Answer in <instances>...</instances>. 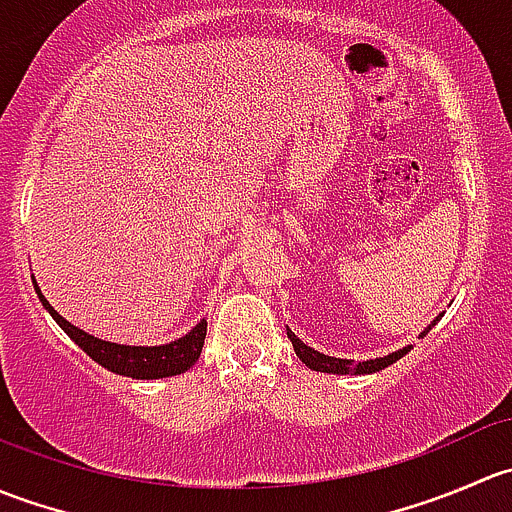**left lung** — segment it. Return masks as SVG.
I'll return each instance as SVG.
<instances>
[{"mask_svg": "<svg viewBox=\"0 0 512 512\" xmlns=\"http://www.w3.org/2000/svg\"><path fill=\"white\" fill-rule=\"evenodd\" d=\"M441 317H443V314H438V317L433 319V322L428 324V327L423 329L418 337H426V334L431 332L433 327H436L438 319H441ZM287 337H289V342H292V347H294V352H297L299 361H302L304 366H309L312 371H324V374H354V376L374 374V371H381V369H386V366L396 364L401 356H406L411 352V349H414V344H409V347L399 349V352H391L386 356H376V359L352 361V359H339V356L322 354V352H317V349L307 347V344H304L299 337H294V332H289V329H287Z\"/></svg>", "mask_w": 512, "mask_h": 512, "instance_id": "8db88e82", "label": "left lung"}]
</instances>
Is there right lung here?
Returning <instances> with one entry per match:
<instances>
[{
  "instance_id": "right-lung-1",
  "label": "right lung",
  "mask_w": 512,
  "mask_h": 512,
  "mask_svg": "<svg viewBox=\"0 0 512 512\" xmlns=\"http://www.w3.org/2000/svg\"><path fill=\"white\" fill-rule=\"evenodd\" d=\"M34 280V277H32ZM34 289L39 294V302L44 304L46 312L54 317V322L84 349L96 364H101L103 369L113 371V374L131 376V379H165V376H178L183 371H188L190 366L198 361L200 352H203L205 334H208V322L200 319L188 334H183L180 339L168 344H156V347H128V344H116L106 342V339H98L94 334L84 332V329L74 327L71 322H66L49 302L41 294L39 285L34 280Z\"/></svg>"
}]
</instances>
